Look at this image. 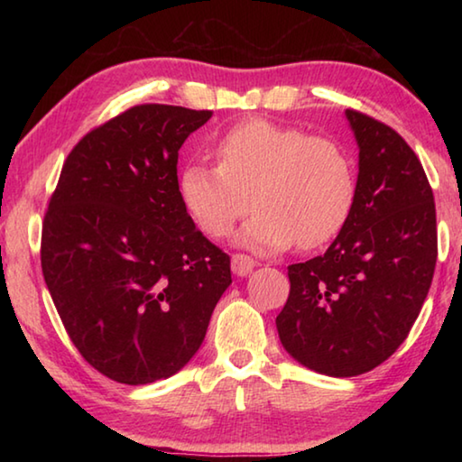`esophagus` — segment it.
I'll list each match as a JSON object with an SVG mask.
<instances>
[{"mask_svg": "<svg viewBox=\"0 0 462 462\" xmlns=\"http://www.w3.org/2000/svg\"><path fill=\"white\" fill-rule=\"evenodd\" d=\"M253 269H254V261L250 259L248 254H245V253L232 254V271L236 273L238 277H246Z\"/></svg>", "mask_w": 462, "mask_h": 462, "instance_id": "34e87169", "label": "esophagus"}]
</instances>
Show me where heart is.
Listing matches in <instances>:
<instances>
[{
  "label": "heart",
  "instance_id": "obj_1",
  "mask_svg": "<svg viewBox=\"0 0 462 462\" xmlns=\"http://www.w3.org/2000/svg\"><path fill=\"white\" fill-rule=\"evenodd\" d=\"M216 156L217 165L191 161L179 177L183 206L208 236H228L254 203L242 245L281 250L297 240L314 250L338 236L353 214V161L330 136L250 118L217 138Z\"/></svg>",
  "mask_w": 462,
  "mask_h": 462
}]
</instances>
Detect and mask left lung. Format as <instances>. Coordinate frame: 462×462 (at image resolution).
I'll list each match as a JSON object with an SVG mask.
<instances>
[{
	"label": "left lung",
	"mask_w": 462,
	"mask_h": 462,
	"mask_svg": "<svg viewBox=\"0 0 462 462\" xmlns=\"http://www.w3.org/2000/svg\"><path fill=\"white\" fill-rule=\"evenodd\" d=\"M346 118L361 148L353 214L324 254L289 264L275 319L287 353L330 377L363 374L402 346L438 256L434 193L416 152L358 109Z\"/></svg>",
	"instance_id": "1"
}]
</instances>
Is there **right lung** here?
<instances>
[{
  "mask_svg": "<svg viewBox=\"0 0 462 462\" xmlns=\"http://www.w3.org/2000/svg\"><path fill=\"white\" fill-rule=\"evenodd\" d=\"M209 118V109L128 107L73 146L49 199L46 287L75 348L112 381L175 374L232 283L230 256L195 228L179 193V148Z\"/></svg>",
  "mask_w": 462,
  "mask_h": 462,
  "instance_id": "1",
  "label": "right lung"
}]
</instances>
